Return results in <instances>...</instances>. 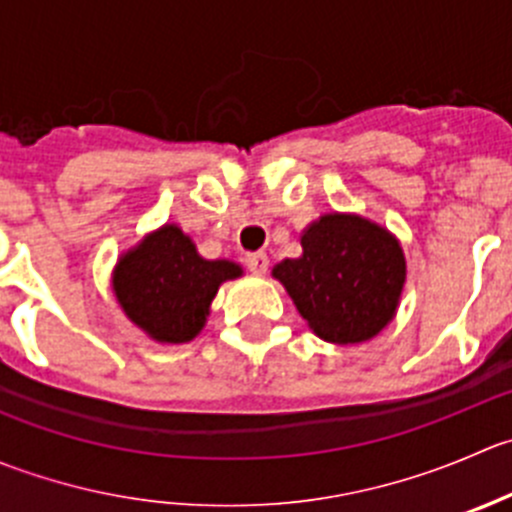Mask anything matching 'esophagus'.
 <instances>
[{
  "label": "esophagus",
  "instance_id": "esophagus-1",
  "mask_svg": "<svg viewBox=\"0 0 512 512\" xmlns=\"http://www.w3.org/2000/svg\"><path fill=\"white\" fill-rule=\"evenodd\" d=\"M245 265L252 275H265L267 267H270V257H267L265 252H250V255L245 257Z\"/></svg>",
  "mask_w": 512,
  "mask_h": 512
}]
</instances>
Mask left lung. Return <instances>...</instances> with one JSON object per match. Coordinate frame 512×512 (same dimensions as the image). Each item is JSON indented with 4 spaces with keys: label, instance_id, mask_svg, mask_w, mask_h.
I'll return each instance as SVG.
<instances>
[{
    "label": "left lung",
    "instance_id": "8db88e82",
    "mask_svg": "<svg viewBox=\"0 0 512 512\" xmlns=\"http://www.w3.org/2000/svg\"><path fill=\"white\" fill-rule=\"evenodd\" d=\"M302 255L272 267L320 340L357 345L393 322L408 280L403 245L355 212H325L302 230Z\"/></svg>",
    "mask_w": 512,
    "mask_h": 512
}]
</instances>
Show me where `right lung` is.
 Instances as JSON below:
<instances>
[{
    "mask_svg": "<svg viewBox=\"0 0 512 512\" xmlns=\"http://www.w3.org/2000/svg\"><path fill=\"white\" fill-rule=\"evenodd\" d=\"M242 277L232 260H205L180 225L147 232L117 257L112 292L127 320L160 345L195 340L222 282Z\"/></svg>",
    "mask_w": 512,
    "mask_h": 512,
    "instance_id": "add662e5",
    "label": "right lung"
}]
</instances>
